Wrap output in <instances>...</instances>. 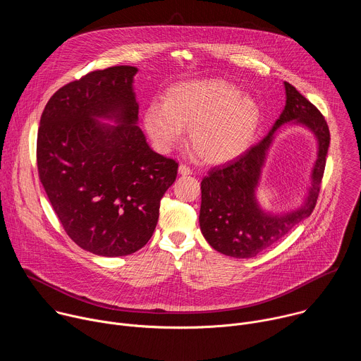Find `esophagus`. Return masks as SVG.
<instances>
[{"instance_id":"1","label":"esophagus","mask_w":361,"mask_h":361,"mask_svg":"<svg viewBox=\"0 0 361 361\" xmlns=\"http://www.w3.org/2000/svg\"><path fill=\"white\" fill-rule=\"evenodd\" d=\"M178 173H180L181 176H190L192 171H191V169L187 167L185 164H180V166H178Z\"/></svg>"}]
</instances>
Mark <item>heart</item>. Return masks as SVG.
Segmentation results:
<instances>
[{
	"instance_id": "obj_1",
	"label": "heart",
	"mask_w": 361,
	"mask_h": 361,
	"mask_svg": "<svg viewBox=\"0 0 361 361\" xmlns=\"http://www.w3.org/2000/svg\"><path fill=\"white\" fill-rule=\"evenodd\" d=\"M263 118L251 95L223 80L181 82L170 88L164 102L154 101L144 113V127L154 145L166 151L190 130V147L205 164H224L254 141Z\"/></svg>"
}]
</instances>
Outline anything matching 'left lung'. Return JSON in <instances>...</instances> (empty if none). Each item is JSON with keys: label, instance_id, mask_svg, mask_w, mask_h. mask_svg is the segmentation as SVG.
<instances>
[{"label": "left lung", "instance_id": "left-lung-1", "mask_svg": "<svg viewBox=\"0 0 361 361\" xmlns=\"http://www.w3.org/2000/svg\"><path fill=\"white\" fill-rule=\"evenodd\" d=\"M284 88L286 107L269 134L235 160L212 169L201 181V233L214 250L235 259H250L274 245L310 217L317 202L330 145L329 126L322 113L291 84L284 81ZM284 123L301 125L314 133L318 140V159L303 202L294 211L271 214L262 210L255 190L268 149Z\"/></svg>", "mask_w": 361, "mask_h": 361}]
</instances>
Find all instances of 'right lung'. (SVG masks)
<instances>
[{"label": "right lung", "mask_w": 361, "mask_h": 361, "mask_svg": "<svg viewBox=\"0 0 361 361\" xmlns=\"http://www.w3.org/2000/svg\"><path fill=\"white\" fill-rule=\"evenodd\" d=\"M137 71L117 66L88 73L51 97L39 120L37 166L48 200L70 238L102 257L147 244L178 170L137 126Z\"/></svg>", "instance_id": "obj_1"}]
</instances>
